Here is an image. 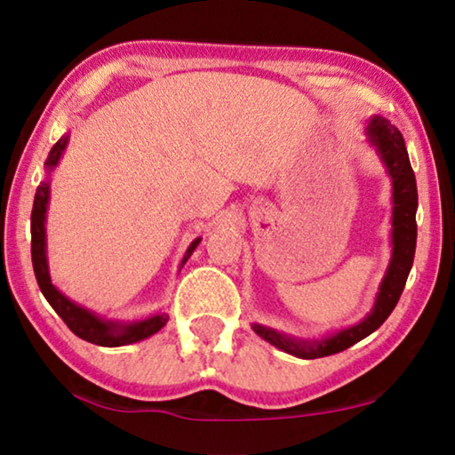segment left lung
I'll return each mask as SVG.
<instances>
[{
  "mask_svg": "<svg viewBox=\"0 0 455 455\" xmlns=\"http://www.w3.org/2000/svg\"><path fill=\"white\" fill-rule=\"evenodd\" d=\"M369 142H371L377 152L381 154L383 164L387 166V172L394 180V257L387 268V275L381 283L377 303L371 315L363 319L355 327L339 331L337 335L325 339V341H295L273 329L263 325H255V333L273 343L275 347L291 353V355L303 359H317L327 357L333 353L349 349L361 339L371 335L375 329L383 325V321L389 317L391 311L402 297L407 275L411 271L413 255H415V238H418V222H415V211H418V187H415V174L407 156V148L403 136L399 130L389 124L385 118L375 116L369 124Z\"/></svg>",
  "mask_w": 455,
  "mask_h": 455,
  "instance_id": "1",
  "label": "left lung"
}]
</instances>
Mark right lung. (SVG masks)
<instances>
[{
	"instance_id": "obj_1",
	"label": "right lung",
	"mask_w": 455,
	"mask_h": 455,
	"mask_svg": "<svg viewBox=\"0 0 455 455\" xmlns=\"http://www.w3.org/2000/svg\"><path fill=\"white\" fill-rule=\"evenodd\" d=\"M68 144V136L60 138V140L53 144V148L48 154V160H45V166L52 171L53 166L58 164ZM48 195H50V184L42 182L36 190L34 196V209H32V263H34V273L37 284L44 292V297L48 299V303L53 307L61 321L66 323L74 335L94 345H102V347H118V345H128L142 341V339L150 337L156 333V331L163 329L168 321V315H154L150 319L130 323V325H122V323H112V321H102L98 319L94 313L82 309L70 299H66L61 292L53 287L48 275V263H45V228H44V219H45V209H48ZM198 241L192 243L187 251V257H184L182 265L187 263V259L192 255L195 246Z\"/></svg>"
}]
</instances>
